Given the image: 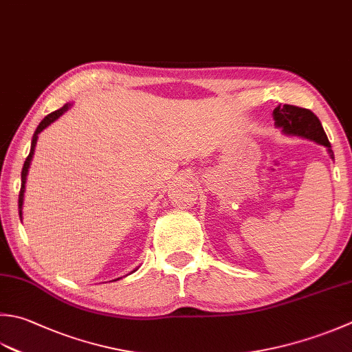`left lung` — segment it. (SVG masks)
<instances>
[{"mask_svg":"<svg viewBox=\"0 0 352 352\" xmlns=\"http://www.w3.org/2000/svg\"><path fill=\"white\" fill-rule=\"evenodd\" d=\"M274 126L282 131V134L302 137V139L316 142L325 146L329 157L334 160V153L328 137L318 116L307 108H299L294 105H279L273 109Z\"/></svg>","mask_w":352,"mask_h":352,"instance_id":"8db88e82","label":"left lung"}]
</instances>
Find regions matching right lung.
<instances>
[{
    "mask_svg": "<svg viewBox=\"0 0 352 352\" xmlns=\"http://www.w3.org/2000/svg\"><path fill=\"white\" fill-rule=\"evenodd\" d=\"M72 105L73 103H65L64 107L62 108H59V109H56V111H53V113H50L48 116H45L43 120H41V123L38 125V128H36V131H34V134H33V137H32V146H30V154L27 155V158H25V162H24V166H23V172H21V190H19V199H18V209H19V218H21V223H23V204H24V192H25V182H27V175H29V169H30V163H32V158H33V154H34V148H36V142H38V135H39V133H43V131L48 126V125H52V123L54 122V120H58L59 117L64 114V113H67L68 109L72 108ZM137 270V268H135ZM134 270V272H135ZM120 278H117V279H114V280H119Z\"/></svg>",
    "mask_w": 352,
    "mask_h": 352,
    "instance_id": "1",
    "label": "right lung"
}]
</instances>
